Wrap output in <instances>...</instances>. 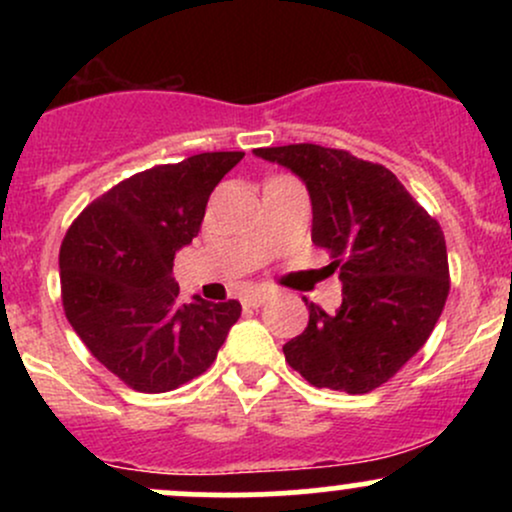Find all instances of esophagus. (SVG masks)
Instances as JSON below:
<instances>
[{
	"instance_id": "34e87169",
	"label": "esophagus",
	"mask_w": 512,
	"mask_h": 512,
	"mask_svg": "<svg viewBox=\"0 0 512 512\" xmlns=\"http://www.w3.org/2000/svg\"><path fill=\"white\" fill-rule=\"evenodd\" d=\"M267 301H269V291H252L243 298V303L248 305V308H260V305H264Z\"/></svg>"
}]
</instances>
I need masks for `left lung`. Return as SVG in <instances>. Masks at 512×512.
I'll list each match as a JSON object with an SVG mask.
<instances>
[{
  "label": "left lung",
  "mask_w": 512,
  "mask_h": 512,
  "mask_svg": "<svg viewBox=\"0 0 512 512\" xmlns=\"http://www.w3.org/2000/svg\"><path fill=\"white\" fill-rule=\"evenodd\" d=\"M303 180L313 207V243L332 252L342 281L334 315L308 303V327L284 356L310 385L363 395L431 337L450 291L438 221L395 173L342 149L289 144L255 149Z\"/></svg>",
  "instance_id": "obj_1"
}]
</instances>
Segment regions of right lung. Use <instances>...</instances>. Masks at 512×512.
<instances>
[{
	"label": "right lung",
	"instance_id": "obj_1",
	"mask_svg": "<svg viewBox=\"0 0 512 512\" xmlns=\"http://www.w3.org/2000/svg\"><path fill=\"white\" fill-rule=\"evenodd\" d=\"M243 151L197 154L122 180L81 211L60 250L62 303L93 356L137 392L202 375L240 303L180 301L173 260L202 226L209 195Z\"/></svg>",
	"mask_w": 512,
	"mask_h": 512
}]
</instances>
